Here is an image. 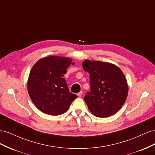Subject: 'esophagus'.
<instances>
[{
	"mask_svg": "<svg viewBox=\"0 0 155 155\" xmlns=\"http://www.w3.org/2000/svg\"><path fill=\"white\" fill-rule=\"evenodd\" d=\"M82 94H83V92H82V91H80V92L78 93V96L79 97H81V96H82Z\"/></svg>",
	"mask_w": 155,
	"mask_h": 155,
	"instance_id": "1",
	"label": "esophagus"
}]
</instances>
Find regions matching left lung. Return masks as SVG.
<instances>
[{
  "instance_id": "left-lung-1",
  "label": "left lung",
  "mask_w": 155,
  "mask_h": 155,
  "mask_svg": "<svg viewBox=\"0 0 155 155\" xmlns=\"http://www.w3.org/2000/svg\"><path fill=\"white\" fill-rule=\"evenodd\" d=\"M83 68L90 74L91 92L84 100L93 115L107 118L115 114L128 95L125 75L116 65L99 61L85 60Z\"/></svg>"
}]
</instances>
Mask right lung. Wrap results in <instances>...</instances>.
<instances>
[{
	"label": "right lung",
	"instance_id": "obj_1",
	"mask_svg": "<svg viewBox=\"0 0 155 155\" xmlns=\"http://www.w3.org/2000/svg\"><path fill=\"white\" fill-rule=\"evenodd\" d=\"M72 59L48 56L35 63L28 79V91L35 106L43 113L58 116L66 112L77 96L69 91L63 78Z\"/></svg>",
	"mask_w": 155,
	"mask_h": 155
}]
</instances>
